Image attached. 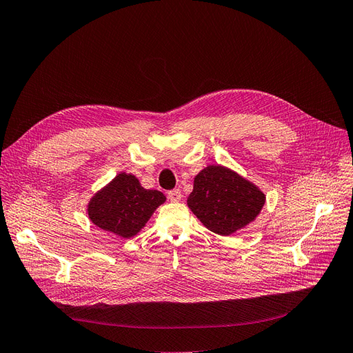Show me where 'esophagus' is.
Instances as JSON below:
<instances>
[{"label":"esophagus","mask_w":353,"mask_h":353,"mask_svg":"<svg viewBox=\"0 0 353 353\" xmlns=\"http://www.w3.org/2000/svg\"><path fill=\"white\" fill-rule=\"evenodd\" d=\"M167 196H168V199L172 201V202H179V201L181 199V192H180L179 189L170 190V192H168V194H167Z\"/></svg>","instance_id":"1"}]
</instances>
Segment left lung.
<instances>
[{"mask_svg":"<svg viewBox=\"0 0 353 353\" xmlns=\"http://www.w3.org/2000/svg\"><path fill=\"white\" fill-rule=\"evenodd\" d=\"M265 201V193L252 181L216 164L194 177L188 206L208 230L230 236L253 223Z\"/></svg>","mask_w":353,"mask_h":353,"instance_id":"obj_1","label":"left lung"}]
</instances>
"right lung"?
I'll list each match as a JSON object with an SVG mask.
<instances>
[{
  "label": "right lung",
  "mask_w": 353,
  "mask_h": 353,
  "mask_svg": "<svg viewBox=\"0 0 353 353\" xmlns=\"http://www.w3.org/2000/svg\"><path fill=\"white\" fill-rule=\"evenodd\" d=\"M164 202L165 196L160 190L143 189L134 174L121 173L90 199L87 212L99 228L130 239L145 227Z\"/></svg>",
  "instance_id": "obj_1"
}]
</instances>
